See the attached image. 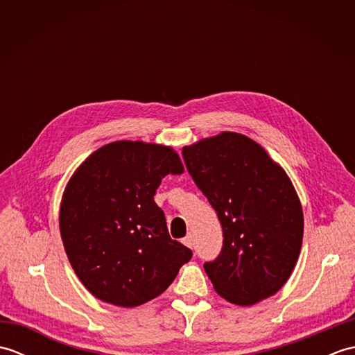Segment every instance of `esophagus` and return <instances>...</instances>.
Segmentation results:
<instances>
[{"mask_svg": "<svg viewBox=\"0 0 355 355\" xmlns=\"http://www.w3.org/2000/svg\"><path fill=\"white\" fill-rule=\"evenodd\" d=\"M183 244H184L186 247L192 248V247H193V239H192V236H191V235H187L186 238H183Z\"/></svg>", "mask_w": 355, "mask_h": 355, "instance_id": "34e87169", "label": "esophagus"}]
</instances>
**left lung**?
Here are the masks:
<instances>
[{
    "label": "left lung",
    "mask_w": 355,
    "mask_h": 355,
    "mask_svg": "<svg viewBox=\"0 0 355 355\" xmlns=\"http://www.w3.org/2000/svg\"><path fill=\"white\" fill-rule=\"evenodd\" d=\"M183 158L223 227L221 253L205 263L215 291L243 306L273 296L302 247L304 214L291 180L266 149L238 132L184 146Z\"/></svg>",
    "instance_id": "obj_1"
}]
</instances>
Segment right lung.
Listing matches in <instances>:
<instances>
[{"instance_id": "obj_1", "label": "right lung", "mask_w": 355, "mask_h": 355, "mask_svg": "<svg viewBox=\"0 0 355 355\" xmlns=\"http://www.w3.org/2000/svg\"><path fill=\"white\" fill-rule=\"evenodd\" d=\"M178 154L155 143L120 140L99 148L67 184L59 229L85 288L132 308L168 288L192 250L169 236L154 195L168 173H183Z\"/></svg>"}]
</instances>
